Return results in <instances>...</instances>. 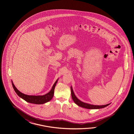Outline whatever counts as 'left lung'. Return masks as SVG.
Masks as SVG:
<instances>
[{
    "mask_svg": "<svg viewBox=\"0 0 134 134\" xmlns=\"http://www.w3.org/2000/svg\"><path fill=\"white\" fill-rule=\"evenodd\" d=\"M71 96L73 100L74 103H75L77 105L79 106L80 107H81L82 108H84L86 109H99L103 108L105 107H107V106L110 105L111 103L107 104L105 105H93L91 104H89L88 103H84L80 100H79L77 98L76 95H75L73 90L72 88V87L71 86Z\"/></svg>",
    "mask_w": 134,
    "mask_h": 134,
    "instance_id": "8db88e82",
    "label": "left lung"
}]
</instances>
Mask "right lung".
<instances>
[{"label":"right lung","mask_w":134,"mask_h":134,"mask_svg":"<svg viewBox=\"0 0 134 134\" xmlns=\"http://www.w3.org/2000/svg\"><path fill=\"white\" fill-rule=\"evenodd\" d=\"M58 80V79L54 82V84L53 86L50 91L47 93L43 95H37V96L29 95L23 93L16 88V87L15 86L14 84H13L12 81V85L14 90L15 91L20 98L25 100L28 103L36 104H42L48 102L53 98L54 94V88L57 83Z\"/></svg>","instance_id":"obj_1"}]
</instances>
